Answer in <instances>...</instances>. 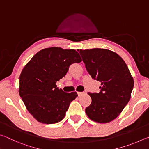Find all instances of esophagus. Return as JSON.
Listing matches in <instances>:
<instances>
[{
	"mask_svg": "<svg viewBox=\"0 0 149 149\" xmlns=\"http://www.w3.org/2000/svg\"><path fill=\"white\" fill-rule=\"evenodd\" d=\"M84 94H85V93L84 92H77L78 97H81V96H82Z\"/></svg>",
	"mask_w": 149,
	"mask_h": 149,
	"instance_id": "1",
	"label": "esophagus"
}]
</instances>
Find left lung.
I'll use <instances>...</instances> for the list:
<instances>
[{"instance_id": "8db88e82", "label": "left lung", "mask_w": 149, "mask_h": 149, "mask_svg": "<svg viewBox=\"0 0 149 149\" xmlns=\"http://www.w3.org/2000/svg\"><path fill=\"white\" fill-rule=\"evenodd\" d=\"M79 52L91 77L101 82L99 93H88L92 102L85 112L94 122H112L131 98L134 81L127 65L117 53L108 49H80Z\"/></svg>"}]
</instances>
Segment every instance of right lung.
Here are the masks:
<instances>
[{
    "mask_svg": "<svg viewBox=\"0 0 149 149\" xmlns=\"http://www.w3.org/2000/svg\"><path fill=\"white\" fill-rule=\"evenodd\" d=\"M81 61L75 50L53 47L40 50L24 67L19 94L27 110L39 122L52 124L64 118L77 94L64 92L56 83L65 76L70 65Z\"/></svg>",
    "mask_w": 149,
    "mask_h": 149,
    "instance_id": "1",
    "label": "right lung"
}]
</instances>
